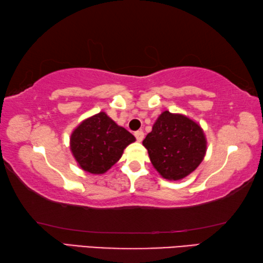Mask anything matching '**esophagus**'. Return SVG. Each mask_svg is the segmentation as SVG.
Listing matches in <instances>:
<instances>
[{
  "instance_id": "1",
  "label": "esophagus",
  "mask_w": 263,
  "mask_h": 263,
  "mask_svg": "<svg viewBox=\"0 0 263 263\" xmlns=\"http://www.w3.org/2000/svg\"><path fill=\"white\" fill-rule=\"evenodd\" d=\"M144 132L142 131H137V132H135V137H136V139L138 140V141H142V139H144Z\"/></svg>"
}]
</instances>
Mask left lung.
I'll return each instance as SVG.
<instances>
[{
	"mask_svg": "<svg viewBox=\"0 0 263 263\" xmlns=\"http://www.w3.org/2000/svg\"><path fill=\"white\" fill-rule=\"evenodd\" d=\"M153 167L163 179L177 181L203 161L206 139L202 127L184 115L163 111L142 141Z\"/></svg>",
	"mask_w": 263,
	"mask_h": 263,
	"instance_id": "8db88e82",
	"label": "left lung"
}]
</instances>
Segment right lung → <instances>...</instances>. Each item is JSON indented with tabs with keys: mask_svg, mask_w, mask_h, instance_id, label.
I'll return each instance as SVG.
<instances>
[{
	"mask_svg": "<svg viewBox=\"0 0 263 263\" xmlns=\"http://www.w3.org/2000/svg\"><path fill=\"white\" fill-rule=\"evenodd\" d=\"M136 138L105 112L91 116L70 135V151L79 166L91 174H103L121 159Z\"/></svg>",
	"mask_w": 263,
	"mask_h": 263,
	"instance_id": "right-lung-1",
	"label": "right lung"
}]
</instances>
